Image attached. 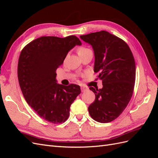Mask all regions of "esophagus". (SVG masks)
I'll list each match as a JSON object with an SVG mask.
<instances>
[{
  "instance_id": "1",
  "label": "esophagus",
  "mask_w": 158,
  "mask_h": 158,
  "mask_svg": "<svg viewBox=\"0 0 158 158\" xmlns=\"http://www.w3.org/2000/svg\"><path fill=\"white\" fill-rule=\"evenodd\" d=\"M80 88H81V91H82V92H85V91H86V90L88 89V88L86 87V86H85V85H81Z\"/></svg>"
}]
</instances>
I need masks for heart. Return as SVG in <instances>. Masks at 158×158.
I'll return each mask as SVG.
<instances>
[{
	"label": "heart",
	"instance_id": "obj_1",
	"mask_svg": "<svg viewBox=\"0 0 158 158\" xmlns=\"http://www.w3.org/2000/svg\"><path fill=\"white\" fill-rule=\"evenodd\" d=\"M89 50H90V49L87 48V47H79V48L78 49L77 52H78V55H80L84 53V52H85L89 51Z\"/></svg>",
	"mask_w": 158,
	"mask_h": 158
}]
</instances>
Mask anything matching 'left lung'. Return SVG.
Masks as SVG:
<instances>
[{"label": "left lung", "instance_id": "8db88e82", "mask_svg": "<svg viewBox=\"0 0 158 158\" xmlns=\"http://www.w3.org/2000/svg\"><path fill=\"white\" fill-rule=\"evenodd\" d=\"M92 46L95 55L94 72L102 80V89L90 87L95 99L88 107L94 120L102 123L117 118L127 107L133 94L136 66L128 45L106 31L80 35Z\"/></svg>", "mask_w": 158, "mask_h": 158}]
</instances>
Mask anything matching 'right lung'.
<instances>
[{
  "label": "right lung",
  "instance_id": "1",
  "mask_svg": "<svg viewBox=\"0 0 158 158\" xmlns=\"http://www.w3.org/2000/svg\"><path fill=\"white\" fill-rule=\"evenodd\" d=\"M82 43L75 35L43 36L26 45L19 57L18 82L28 105L41 118L54 124L64 123L70 107L81 93L79 85L56 83V70L69 51Z\"/></svg>",
  "mask_w": 158,
  "mask_h": 158
}]
</instances>
